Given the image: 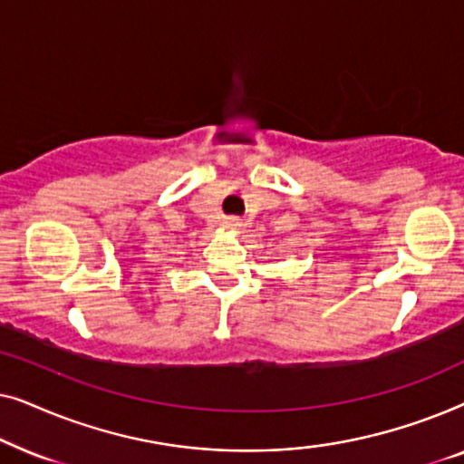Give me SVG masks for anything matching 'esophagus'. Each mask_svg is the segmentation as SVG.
<instances>
[{
	"label": "esophagus",
	"mask_w": 464,
	"mask_h": 464,
	"mask_svg": "<svg viewBox=\"0 0 464 464\" xmlns=\"http://www.w3.org/2000/svg\"><path fill=\"white\" fill-rule=\"evenodd\" d=\"M240 219L238 218H227L226 221H224V227L226 230H230V232H237V230H240Z\"/></svg>",
	"instance_id": "1"
}]
</instances>
